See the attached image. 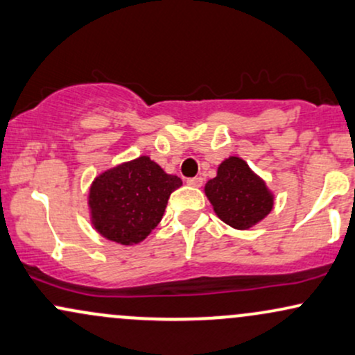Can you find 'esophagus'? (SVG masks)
I'll return each mask as SVG.
<instances>
[{
	"label": "esophagus",
	"mask_w": 355,
	"mask_h": 355,
	"mask_svg": "<svg viewBox=\"0 0 355 355\" xmlns=\"http://www.w3.org/2000/svg\"><path fill=\"white\" fill-rule=\"evenodd\" d=\"M202 182H204L202 178H189V179H187V184L193 186V187H201Z\"/></svg>",
	"instance_id": "obj_1"
}]
</instances>
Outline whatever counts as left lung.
<instances>
[{"label":"left lung","instance_id":"obj_1","mask_svg":"<svg viewBox=\"0 0 355 355\" xmlns=\"http://www.w3.org/2000/svg\"><path fill=\"white\" fill-rule=\"evenodd\" d=\"M204 191L216 214L241 231L264 219L274 204L266 182L239 157H229L220 162L218 176L207 181Z\"/></svg>","mask_w":355,"mask_h":355}]
</instances>
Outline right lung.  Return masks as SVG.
Segmentation results:
<instances>
[{"label": "right lung", "instance_id": "obj_1", "mask_svg": "<svg viewBox=\"0 0 355 355\" xmlns=\"http://www.w3.org/2000/svg\"><path fill=\"white\" fill-rule=\"evenodd\" d=\"M182 186L148 156L116 166L94 179L89 191L93 224L99 234L129 245L159 224L173 191Z\"/></svg>", "mask_w": 355, "mask_h": 355}]
</instances>
